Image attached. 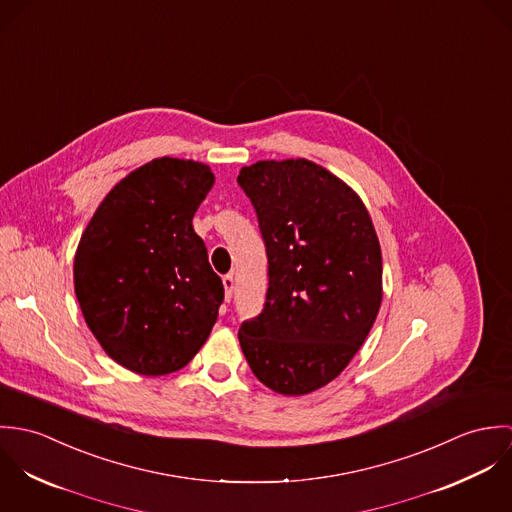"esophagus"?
Here are the masks:
<instances>
[{
    "label": "esophagus",
    "instance_id": "obj_1",
    "mask_svg": "<svg viewBox=\"0 0 512 512\" xmlns=\"http://www.w3.org/2000/svg\"><path fill=\"white\" fill-rule=\"evenodd\" d=\"M222 284H224V297H226V301H230V299H232V293H234V276H232V274H226V276L222 278Z\"/></svg>",
    "mask_w": 512,
    "mask_h": 512
}]
</instances>
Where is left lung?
I'll return each mask as SVG.
<instances>
[{
    "instance_id": "obj_1",
    "label": "left lung",
    "mask_w": 512,
    "mask_h": 512,
    "mask_svg": "<svg viewBox=\"0 0 512 512\" xmlns=\"http://www.w3.org/2000/svg\"><path fill=\"white\" fill-rule=\"evenodd\" d=\"M238 185L268 256L262 311L238 341L260 382L299 396L331 382L365 343L382 301L380 244L361 199L307 159L258 161Z\"/></svg>"
}]
</instances>
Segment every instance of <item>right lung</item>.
<instances>
[{"mask_svg": "<svg viewBox=\"0 0 512 512\" xmlns=\"http://www.w3.org/2000/svg\"><path fill=\"white\" fill-rule=\"evenodd\" d=\"M215 183L197 161L161 157L122 179L88 222L74 292L102 349L138 374L187 365L217 323L224 286L193 217Z\"/></svg>", "mask_w": 512, "mask_h": 512, "instance_id": "1", "label": "right lung"}]
</instances>
